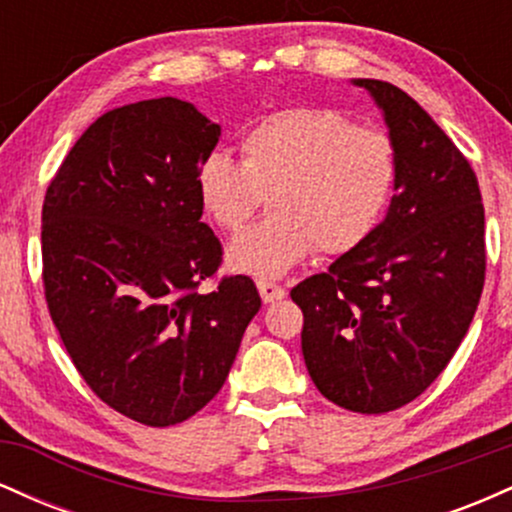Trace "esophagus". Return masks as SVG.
<instances>
[{
	"label": "esophagus",
	"instance_id": "1",
	"mask_svg": "<svg viewBox=\"0 0 512 512\" xmlns=\"http://www.w3.org/2000/svg\"><path fill=\"white\" fill-rule=\"evenodd\" d=\"M257 289H260V296L264 303L281 301V298L286 296V289H281L279 284H272V281H264V279L257 281Z\"/></svg>",
	"mask_w": 512,
	"mask_h": 512
}]
</instances>
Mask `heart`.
Returning a JSON list of instances; mask_svg holds the SVG:
<instances>
[{
	"label": "heart",
	"mask_w": 512,
	"mask_h": 512,
	"mask_svg": "<svg viewBox=\"0 0 512 512\" xmlns=\"http://www.w3.org/2000/svg\"><path fill=\"white\" fill-rule=\"evenodd\" d=\"M395 139L325 108L262 117L240 139V163L214 151L197 168L207 219L236 233L269 199V219L228 248V264L252 276H284L315 248L344 255L366 243L395 195Z\"/></svg>",
	"instance_id": "obj_1"
}]
</instances>
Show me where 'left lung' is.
I'll return each mask as SVG.
<instances>
[{
  "label": "left lung",
  "instance_id": "left-lung-1",
  "mask_svg": "<svg viewBox=\"0 0 512 512\" xmlns=\"http://www.w3.org/2000/svg\"><path fill=\"white\" fill-rule=\"evenodd\" d=\"M383 108L399 173L366 243L291 289L317 390L358 414H385L443 373L469 330L486 279L477 175L402 88L356 79Z\"/></svg>",
  "mask_w": 512,
  "mask_h": 512
}]
</instances>
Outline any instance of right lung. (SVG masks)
Masks as SVG:
<instances>
[{
  "label": "right lung",
  "instance_id": "right-lung-1",
  "mask_svg": "<svg viewBox=\"0 0 512 512\" xmlns=\"http://www.w3.org/2000/svg\"><path fill=\"white\" fill-rule=\"evenodd\" d=\"M221 127L192 103L108 110L76 139L43 202V289L86 385L127 419L175 426L216 397L260 310L250 276H221L197 168Z\"/></svg>",
  "mask_w": 512,
  "mask_h": 512
}]
</instances>
